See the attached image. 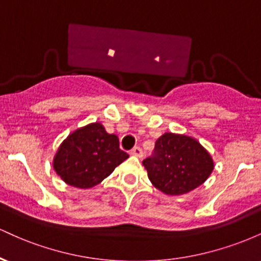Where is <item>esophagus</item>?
<instances>
[{
	"label": "esophagus",
	"instance_id": "esophagus-1",
	"mask_svg": "<svg viewBox=\"0 0 261 261\" xmlns=\"http://www.w3.org/2000/svg\"><path fill=\"white\" fill-rule=\"evenodd\" d=\"M131 154L133 155H136V157H142L143 155V152H142V148L140 147V146H135V147L131 149Z\"/></svg>",
	"mask_w": 261,
	"mask_h": 261
}]
</instances>
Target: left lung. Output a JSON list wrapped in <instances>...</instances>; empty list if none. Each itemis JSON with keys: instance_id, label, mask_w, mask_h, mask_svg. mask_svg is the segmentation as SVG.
I'll list each match as a JSON object with an SVG mask.
<instances>
[{"instance_id": "8db88e82", "label": "left lung", "mask_w": 261, "mask_h": 261, "mask_svg": "<svg viewBox=\"0 0 261 261\" xmlns=\"http://www.w3.org/2000/svg\"><path fill=\"white\" fill-rule=\"evenodd\" d=\"M142 163L152 184L167 195L194 190L214 169L211 155L196 140L172 133L155 141L153 152Z\"/></svg>"}]
</instances>
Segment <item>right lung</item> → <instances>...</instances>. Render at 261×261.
Returning <instances> with one entry per match:
<instances>
[{
	"label": "right lung",
	"mask_w": 261,
	"mask_h": 261,
	"mask_svg": "<svg viewBox=\"0 0 261 261\" xmlns=\"http://www.w3.org/2000/svg\"><path fill=\"white\" fill-rule=\"evenodd\" d=\"M127 157L119 147L118 136L94 122L73 131L61 143L54 169L68 185L87 189L99 184Z\"/></svg>",
	"instance_id": "1"
}]
</instances>
